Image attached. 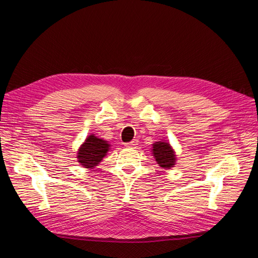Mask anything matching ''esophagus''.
I'll use <instances>...</instances> for the list:
<instances>
[{
    "label": "esophagus",
    "instance_id": "esophagus-1",
    "mask_svg": "<svg viewBox=\"0 0 258 258\" xmlns=\"http://www.w3.org/2000/svg\"><path fill=\"white\" fill-rule=\"evenodd\" d=\"M138 144H139V140L134 139L133 141H131V142H128V143H126L125 146L126 147H136V145H138Z\"/></svg>",
    "mask_w": 258,
    "mask_h": 258
}]
</instances>
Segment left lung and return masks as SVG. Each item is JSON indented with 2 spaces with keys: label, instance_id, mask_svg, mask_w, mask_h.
<instances>
[{
  "label": "left lung",
  "instance_id": "left-lung-1",
  "mask_svg": "<svg viewBox=\"0 0 258 258\" xmlns=\"http://www.w3.org/2000/svg\"><path fill=\"white\" fill-rule=\"evenodd\" d=\"M153 155H154L157 164L164 168H169L175 165V154L172 147L166 142H156L153 144Z\"/></svg>",
  "mask_w": 258,
  "mask_h": 258
}]
</instances>
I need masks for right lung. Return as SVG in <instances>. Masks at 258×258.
<instances>
[{"label": "right lung", "instance_id": "1", "mask_svg": "<svg viewBox=\"0 0 258 258\" xmlns=\"http://www.w3.org/2000/svg\"><path fill=\"white\" fill-rule=\"evenodd\" d=\"M108 149L109 144H107L106 141L97 139L94 135H90L85 143L80 147L78 153L79 163L86 168L94 167L106 155Z\"/></svg>", "mask_w": 258, "mask_h": 258}]
</instances>
